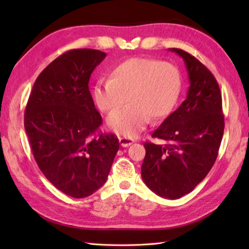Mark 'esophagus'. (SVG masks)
<instances>
[{"label":"esophagus","instance_id":"34e87169","mask_svg":"<svg viewBox=\"0 0 249 249\" xmlns=\"http://www.w3.org/2000/svg\"><path fill=\"white\" fill-rule=\"evenodd\" d=\"M119 141H120V144L122 147H128L134 142V140H132V138H127V137H120Z\"/></svg>","mask_w":249,"mask_h":249}]
</instances>
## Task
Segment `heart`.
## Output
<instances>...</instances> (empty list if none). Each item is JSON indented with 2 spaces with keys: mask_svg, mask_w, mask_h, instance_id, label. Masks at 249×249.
Segmentation results:
<instances>
[{
  "mask_svg": "<svg viewBox=\"0 0 249 249\" xmlns=\"http://www.w3.org/2000/svg\"><path fill=\"white\" fill-rule=\"evenodd\" d=\"M182 81L175 65L150 58H129L112 69L108 80L93 88V100L101 111L113 113L107 127L126 137H135L154 120H162L178 102Z\"/></svg>",
  "mask_w": 249,
  "mask_h": 249,
  "instance_id": "1",
  "label": "heart"
}]
</instances>
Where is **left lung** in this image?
Here are the masks:
<instances>
[{"label": "left lung", "mask_w": 249, "mask_h": 249, "mask_svg": "<svg viewBox=\"0 0 249 249\" xmlns=\"http://www.w3.org/2000/svg\"><path fill=\"white\" fill-rule=\"evenodd\" d=\"M169 50L183 59L190 87L187 99L151 135L163 144H144L142 178L157 196L175 200L190 193L213 167L224 133V115L212 72L184 50Z\"/></svg>", "instance_id": "obj_1"}]
</instances>
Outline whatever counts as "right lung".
Returning <instances> with one entry per match:
<instances>
[{"label":"right lung","mask_w":249,"mask_h":249,"mask_svg":"<svg viewBox=\"0 0 249 249\" xmlns=\"http://www.w3.org/2000/svg\"><path fill=\"white\" fill-rule=\"evenodd\" d=\"M107 53L72 49L54 59L34 83L24 115L40 171L58 190L82 199L105 183L120 148L114 134L98 132L102 117L89 80Z\"/></svg>","instance_id":"add662e5"}]
</instances>
